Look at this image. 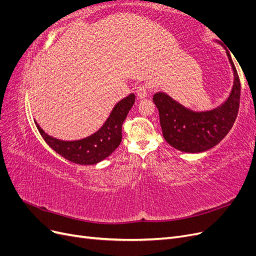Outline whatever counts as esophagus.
Instances as JSON below:
<instances>
[{
  "label": "esophagus",
  "mask_w": 256,
  "mask_h": 256,
  "mask_svg": "<svg viewBox=\"0 0 256 256\" xmlns=\"http://www.w3.org/2000/svg\"><path fill=\"white\" fill-rule=\"evenodd\" d=\"M147 92H148V90H147V88L145 86V85H138V86L136 88V95L138 96V98H145L147 97Z\"/></svg>",
  "instance_id": "1"
}]
</instances>
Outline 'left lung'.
Segmentation results:
<instances>
[{
    "label": "left lung",
    "mask_w": 256,
    "mask_h": 256,
    "mask_svg": "<svg viewBox=\"0 0 256 256\" xmlns=\"http://www.w3.org/2000/svg\"><path fill=\"white\" fill-rule=\"evenodd\" d=\"M226 56L234 74L233 88L226 102L214 109L194 112L164 92L154 95L162 134L174 148L192 154L206 152L220 143L233 127L239 109L240 81L228 49Z\"/></svg>",
    "instance_id": "left-lung-1"
}]
</instances>
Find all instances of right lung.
Instances as JSON below:
<instances>
[{"label":"right lung","instance_id":"1","mask_svg":"<svg viewBox=\"0 0 256 256\" xmlns=\"http://www.w3.org/2000/svg\"><path fill=\"white\" fill-rule=\"evenodd\" d=\"M136 102L134 94H130L116 104L109 118L95 134L76 141L58 140L46 134L35 120L42 138L62 157L76 164L92 166L102 161L118 148L122 141V126L129 110Z\"/></svg>","mask_w":256,"mask_h":256}]
</instances>
